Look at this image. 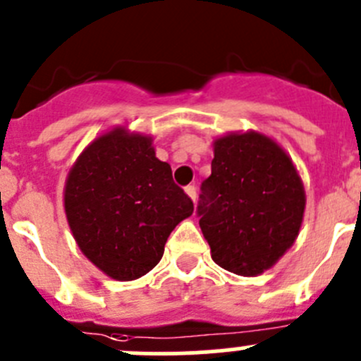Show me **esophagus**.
<instances>
[{"label":"esophagus","instance_id":"34e87169","mask_svg":"<svg viewBox=\"0 0 361 361\" xmlns=\"http://www.w3.org/2000/svg\"><path fill=\"white\" fill-rule=\"evenodd\" d=\"M185 192H187V196L190 197L192 201H196L197 192H196V187H194V185H188V187H185Z\"/></svg>","mask_w":361,"mask_h":361}]
</instances>
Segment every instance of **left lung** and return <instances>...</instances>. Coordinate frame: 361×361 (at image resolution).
<instances>
[{
	"instance_id": "1",
	"label": "left lung",
	"mask_w": 361,
	"mask_h": 361,
	"mask_svg": "<svg viewBox=\"0 0 361 361\" xmlns=\"http://www.w3.org/2000/svg\"><path fill=\"white\" fill-rule=\"evenodd\" d=\"M305 207L298 169L274 140L258 131L215 140L197 204L215 264L238 276L271 269L298 238Z\"/></svg>"
}]
</instances>
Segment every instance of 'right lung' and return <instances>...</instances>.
Listing matches in <instances>:
<instances>
[{
  "label": "right lung",
  "mask_w": 361,
  "mask_h": 361,
  "mask_svg": "<svg viewBox=\"0 0 361 361\" xmlns=\"http://www.w3.org/2000/svg\"><path fill=\"white\" fill-rule=\"evenodd\" d=\"M63 208L73 237L99 271L119 281L149 272L194 203L173 181L153 139L124 126L99 135L71 167Z\"/></svg>",
  "instance_id": "add662e5"
}]
</instances>
